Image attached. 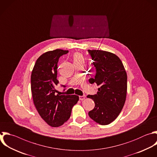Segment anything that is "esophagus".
Instances as JSON below:
<instances>
[{
	"label": "esophagus",
	"instance_id": "obj_1",
	"mask_svg": "<svg viewBox=\"0 0 157 157\" xmlns=\"http://www.w3.org/2000/svg\"><path fill=\"white\" fill-rule=\"evenodd\" d=\"M85 99V96H79V99L81 101H83Z\"/></svg>",
	"mask_w": 157,
	"mask_h": 157
}]
</instances>
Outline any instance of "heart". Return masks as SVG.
I'll list each match as a JSON object with an SVG mask.
<instances>
[{
	"label": "heart",
	"instance_id": "heart-1",
	"mask_svg": "<svg viewBox=\"0 0 157 157\" xmlns=\"http://www.w3.org/2000/svg\"><path fill=\"white\" fill-rule=\"evenodd\" d=\"M73 62L74 64L84 63V58L80 53H75L73 55Z\"/></svg>",
	"mask_w": 157,
	"mask_h": 157
}]
</instances>
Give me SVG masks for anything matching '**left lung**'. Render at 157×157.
Returning <instances> with one entry per match:
<instances>
[{
	"label": "left lung",
	"instance_id": "1",
	"mask_svg": "<svg viewBox=\"0 0 157 157\" xmlns=\"http://www.w3.org/2000/svg\"><path fill=\"white\" fill-rule=\"evenodd\" d=\"M88 52L96 69L95 75L89 80L90 83L100 85L97 94L87 96L95 104L88 115L100 124H109L118 116L124 104L126 72L122 62L115 54L98 50Z\"/></svg>",
	"mask_w": 157,
	"mask_h": 157
}]
</instances>
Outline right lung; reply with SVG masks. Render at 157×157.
Listing matches in <instances>:
<instances>
[{
    "instance_id": "1",
    "label": "right lung",
    "mask_w": 157,
    "mask_h": 157,
    "mask_svg": "<svg viewBox=\"0 0 157 157\" xmlns=\"http://www.w3.org/2000/svg\"><path fill=\"white\" fill-rule=\"evenodd\" d=\"M68 52L56 49L44 53L37 59L31 74L34 104L40 117L52 127L60 126L68 120L72 107L79 99L77 95L56 94L59 58Z\"/></svg>"
}]
</instances>
